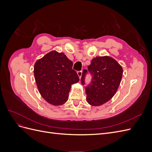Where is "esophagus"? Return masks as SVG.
Returning a JSON list of instances; mask_svg holds the SVG:
<instances>
[{"label":"esophagus","instance_id":"34e87169","mask_svg":"<svg viewBox=\"0 0 152 152\" xmlns=\"http://www.w3.org/2000/svg\"><path fill=\"white\" fill-rule=\"evenodd\" d=\"M77 74H78V75H79V78L80 79L81 77H82V71H78L77 72Z\"/></svg>","mask_w":152,"mask_h":152}]
</instances>
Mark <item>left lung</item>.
I'll return each instance as SVG.
<instances>
[{"mask_svg": "<svg viewBox=\"0 0 152 152\" xmlns=\"http://www.w3.org/2000/svg\"><path fill=\"white\" fill-rule=\"evenodd\" d=\"M88 70H84L81 83L86 84V75L90 73L91 80L85 87L87 102L93 106H100L111 99L120 85L123 70L113 58L104 56L92 59Z\"/></svg>", "mask_w": 152, "mask_h": 152, "instance_id": "8db88e82", "label": "left lung"}]
</instances>
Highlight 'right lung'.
I'll return each instance as SVG.
<instances>
[{
  "label": "right lung",
  "mask_w": 152,
  "mask_h": 152,
  "mask_svg": "<svg viewBox=\"0 0 152 152\" xmlns=\"http://www.w3.org/2000/svg\"><path fill=\"white\" fill-rule=\"evenodd\" d=\"M72 66L73 62L65 54L55 50L35 63L34 76L37 86L41 96L49 103L58 106L66 102L71 85L79 80Z\"/></svg>",
  "instance_id": "1"
}]
</instances>
